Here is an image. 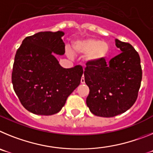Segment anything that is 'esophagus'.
I'll list each match as a JSON object with an SVG mask.
<instances>
[{
  "label": "esophagus",
  "mask_w": 153,
  "mask_h": 153,
  "mask_svg": "<svg viewBox=\"0 0 153 153\" xmlns=\"http://www.w3.org/2000/svg\"><path fill=\"white\" fill-rule=\"evenodd\" d=\"M81 83H85V79H84V76H82V78H81V80H80Z\"/></svg>",
  "instance_id": "obj_1"
}]
</instances>
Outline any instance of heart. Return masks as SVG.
<instances>
[{
  "mask_svg": "<svg viewBox=\"0 0 153 153\" xmlns=\"http://www.w3.org/2000/svg\"><path fill=\"white\" fill-rule=\"evenodd\" d=\"M73 48L80 54H87V60H98L106 56L108 52L107 44L94 39H86L74 42Z\"/></svg>",
  "mask_w": 153,
  "mask_h": 153,
  "instance_id": "b5f03b06",
  "label": "heart"
}]
</instances>
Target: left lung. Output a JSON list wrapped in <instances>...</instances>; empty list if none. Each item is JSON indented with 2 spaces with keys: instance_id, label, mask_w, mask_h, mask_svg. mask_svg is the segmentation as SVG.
I'll list each match as a JSON object with an SVG mask.
<instances>
[{
  "instance_id": "left-lung-1",
  "label": "left lung",
  "mask_w": 153,
  "mask_h": 153,
  "mask_svg": "<svg viewBox=\"0 0 153 153\" xmlns=\"http://www.w3.org/2000/svg\"><path fill=\"white\" fill-rule=\"evenodd\" d=\"M121 53L106 60L88 61L84 70L90 93L86 105L93 114L113 117L125 113L137 100L143 71L137 51L129 43L116 39Z\"/></svg>"
}]
</instances>
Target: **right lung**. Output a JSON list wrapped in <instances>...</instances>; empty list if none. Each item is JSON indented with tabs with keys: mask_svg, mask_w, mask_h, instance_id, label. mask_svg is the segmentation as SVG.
Listing matches in <instances>:
<instances>
[{
	"mask_svg": "<svg viewBox=\"0 0 153 153\" xmlns=\"http://www.w3.org/2000/svg\"><path fill=\"white\" fill-rule=\"evenodd\" d=\"M63 34L44 31L27 36L16 53L11 75L13 90L22 106L32 113H57L80 83L83 67L63 68L53 55L64 54Z\"/></svg>",
	"mask_w": 153,
	"mask_h": 153,
	"instance_id": "obj_1",
	"label": "right lung"
}]
</instances>
